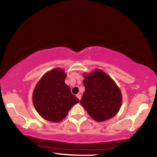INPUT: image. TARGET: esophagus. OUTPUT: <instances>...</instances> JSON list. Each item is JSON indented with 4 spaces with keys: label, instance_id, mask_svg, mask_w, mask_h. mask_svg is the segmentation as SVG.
<instances>
[{
    "label": "esophagus",
    "instance_id": "1",
    "mask_svg": "<svg viewBox=\"0 0 157 157\" xmlns=\"http://www.w3.org/2000/svg\"><path fill=\"white\" fill-rule=\"evenodd\" d=\"M76 96H77V98H78L79 100H80V99H81V98H82V95H81L80 94H78V95H76Z\"/></svg>",
    "mask_w": 157,
    "mask_h": 157
}]
</instances>
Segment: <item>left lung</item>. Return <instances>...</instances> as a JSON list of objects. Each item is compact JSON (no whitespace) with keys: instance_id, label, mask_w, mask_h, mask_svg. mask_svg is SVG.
Instances as JSON below:
<instances>
[{"instance_id":"obj_1","label":"left lung","mask_w":157,"mask_h":157,"mask_svg":"<svg viewBox=\"0 0 157 157\" xmlns=\"http://www.w3.org/2000/svg\"><path fill=\"white\" fill-rule=\"evenodd\" d=\"M85 91L80 104L97 122L109 120L116 115L122 105V94L111 77L100 69L84 74Z\"/></svg>"}]
</instances>
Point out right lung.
I'll list each match as a JSON object with an SVG mask.
<instances>
[{
  "instance_id": "1",
  "label": "right lung",
  "mask_w": 157,
  "mask_h": 157,
  "mask_svg": "<svg viewBox=\"0 0 157 157\" xmlns=\"http://www.w3.org/2000/svg\"><path fill=\"white\" fill-rule=\"evenodd\" d=\"M66 73L61 68L48 71L41 77L33 94L34 107L45 120L59 123L79 100L71 94L65 83Z\"/></svg>"
}]
</instances>
